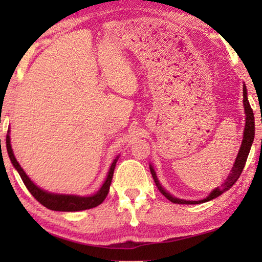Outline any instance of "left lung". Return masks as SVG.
I'll return each mask as SVG.
<instances>
[{
  "label": "left lung",
  "mask_w": 262,
  "mask_h": 262,
  "mask_svg": "<svg viewBox=\"0 0 262 262\" xmlns=\"http://www.w3.org/2000/svg\"><path fill=\"white\" fill-rule=\"evenodd\" d=\"M243 97H244V99H243L244 100V107H245V113H246V123H245V130H244V139H243L242 147H241V150H239V152H238L236 162H234L233 167L231 168V173L229 174L228 179L225 180L224 185H222L221 187L215 188L209 195H208L206 199H203V200H201V201L180 200V199L173 198L172 195H170L167 192L164 190V188L158 183V179L156 177V173H155L152 166H150V172H151V174H152L155 184H156L157 188L159 189V192H161L164 195V196L167 199V200H170L171 202H173V203H179V205H198V203H203V202L210 201V200H212V199L220 196L221 194L227 192L229 188H231L232 186L236 184V181L238 180L239 177H241L242 172L244 170V166H245L247 157H248V154H250V150H251V145H252V143H253V140H254V114H253V111H252V108H251L250 103H248V100H247V94H246V86L245 85H244V88H243Z\"/></svg>",
  "instance_id": "obj_1"
}]
</instances>
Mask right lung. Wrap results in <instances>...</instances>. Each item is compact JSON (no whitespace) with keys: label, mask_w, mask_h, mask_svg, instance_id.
Instances as JSON below:
<instances>
[{"label":"right lung","mask_w":262,"mask_h":262,"mask_svg":"<svg viewBox=\"0 0 262 262\" xmlns=\"http://www.w3.org/2000/svg\"><path fill=\"white\" fill-rule=\"evenodd\" d=\"M7 150H8L9 157L11 159L12 165L15 166L17 171H18V173L20 176L21 180H23L24 185L26 186V188H28L29 192L33 195L35 200L40 202L42 206H45L46 208H48V209L57 210V211H78V210L91 209V208L99 206L100 203L105 200L106 196H107L111 181H112V178H113L115 164H117L118 158H119L117 157L113 161L112 165H111V168H110L107 178H106L104 185L101 186V188L97 192V194L92 195V196L82 198V196H75V195H59V194L47 193L45 190L37 187V186L30 180L29 177L26 176V173L23 171V168L20 167L18 162H17V159L15 158L14 152H12V149H11L10 137H9V134L7 135Z\"/></svg>","instance_id":"obj_1"}]
</instances>
